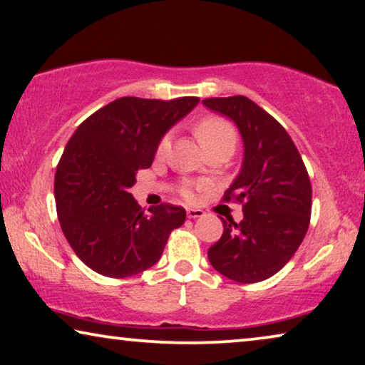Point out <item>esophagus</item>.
I'll return each instance as SVG.
<instances>
[{
  "instance_id": "34e87169",
  "label": "esophagus",
  "mask_w": 365,
  "mask_h": 365,
  "mask_svg": "<svg viewBox=\"0 0 365 365\" xmlns=\"http://www.w3.org/2000/svg\"><path fill=\"white\" fill-rule=\"evenodd\" d=\"M187 216L190 217V220H197V217H201V216H205V213L201 210H193V208H190V210H187Z\"/></svg>"
}]
</instances>
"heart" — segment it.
Returning a JSON list of instances; mask_svg holds the SVG:
<instances>
[{"mask_svg":"<svg viewBox=\"0 0 365 365\" xmlns=\"http://www.w3.org/2000/svg\"><path fill=\"white\" fill-rule=\"evenodd\" d=\"M195 134L200 140V144L203 145L205 152L210 150H226L232 154V150L236 148V130L230 123L225 119L216 118V116H206L200 119L195 126ZM170 148V135H164L160 139L159 145H157V154L164 155ZM182 195L187 200L195 198V190L192 185H185L182 188Z\"/></svg>","mask_w":365,"mask_h":365,"instance_id":"1","label":"heart"}]
</instances>
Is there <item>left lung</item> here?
I'll list each match as a JSON object with an SVG mask.
<instances>
[{
    "instance_id": "left-lung-1",
    "label": "left lung",
    "mask_w": 365,
    "mask_h": 365,
    "mask_svg": "<svg viewBox=\"0 0 365 365\" xmlns=\"http://www.w3.org/2000/svg\"><path fill=\"white\" fill-rule=\"evenodd\" d=\"M203 105L236 124L242 164L226 200L242 203L241 222L222 220V236L208 249L210 264L239 284L277 274L308 231L312 185L287 130L246 96L208 98Z\"/></svg>"
}]
</instances>
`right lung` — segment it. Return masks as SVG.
I'll list each match as a JSON object with an SVG mask.
<instances>
[{
    "mask_svg": "<svg viewBox=\"0 0 365 365\" xmlns=\"http://www.w3.org/2000/svg\"><path fill=\"white\" fill-rule=\"evenodd\" d=\"M200 103L124 96L103 106L70 138L56 172L62 231L91 270L126 279L159 262L168 235L182 226V206L164 203L144 213L129 190L149 168L160 139Z\"/></svg>",
    "mask_w": 365,
    "mask_h": 365,
    "instance_id": "obj_1",
    "label": "right lung"
}]
</instances>
